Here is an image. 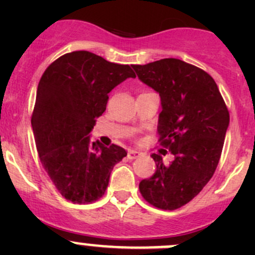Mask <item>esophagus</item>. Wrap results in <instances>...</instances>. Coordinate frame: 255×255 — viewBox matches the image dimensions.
Instances as JSON below:
<instances>
[{"label":"esophagus","instance_id":"1","mask_svg":"<svg viewBox=\"0 0 255 255\" xmlns=\"http://www.w3.org/2000/svg\"><path fill=\"white\" fill-rule=\"evenodd\" d=\"M127 156H128V159H130V160H133V159L139 158L140 153H139V151H137V150H129V151H128Z\"/></svg>","mask_w":255,"mask_h":255}]
</instances>
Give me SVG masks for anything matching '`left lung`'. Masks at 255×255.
Instances as JSON below:
<instances>
[{"label":"left lung","instance_id":"8db88e82","mask_svg":"<svg viewBox=\"0 0 255 255\" xmlns=\"http://www.w3.org/2000/svg\"><path fill=\"white\" fill-rule=\"evenodd\" d=\"M144 84L159 94V143L175 159L165 165L158 154L153 176L139 182L146 202L176 210L210 181L220 161L230 112L212 76L197 66L168 58L132 65Z\"/></svg>","mask_w":255,"mask_h":255}]
</instances>
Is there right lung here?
Instances as JSON below:
<instances>
[{"mask_svg":"<svg viewBox=\"0 0 255 255\" xmlns=\"http://www.w3.org/2000/svg\"><path fill=\"white\" fill-rule=\"evenodd\" d=\"M128 78L129 65L110 63L86 50L64 54L48 66L37 90L32 127L39 159L61 196L90 204L104 196L113 166L127 151L91 142L109 94Z\"/></svg>","mask_w":255,"mask_h":255,"instance_id":"add662e5","label":"right lung"}]
</instances>
